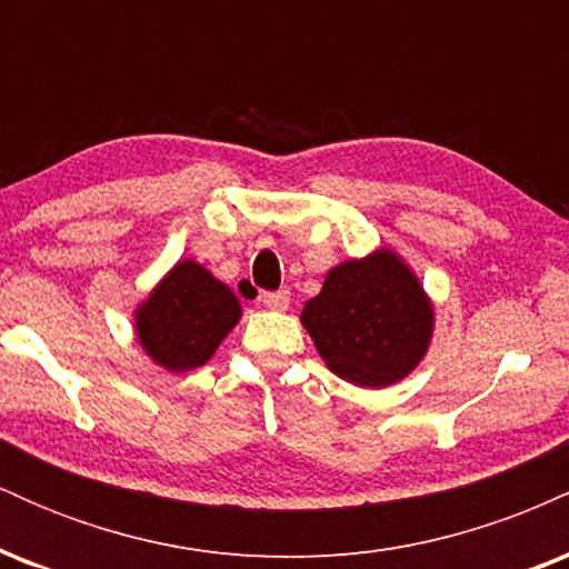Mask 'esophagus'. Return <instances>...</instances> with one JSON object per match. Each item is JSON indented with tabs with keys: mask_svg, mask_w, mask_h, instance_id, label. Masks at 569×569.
I'll use <instances>...</instances> for the list:
<instances>
[{
	"mask_svg": "<svg viewBox=\"0 0 569 569\" xmlns=\"http://www.w3.org/2000/svg\"><path fill=\"white\" fill-rule=\"evenodd\" d=\"M289 302H291V293L286 289L262 293V305L270 307V310H289Z\"/></svg>",
	"mask_w": 569,
	"mask_h": 569,
	"instance_id": "1",
	"label": "esophagus"
}]
</instances>
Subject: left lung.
Here are the masks:
<instances>
[{
    "label": "left lung",
    "instance_id": "1",
    "mask_svg": "<svg viewBox=\"0 0 569 569\" xmlns=\"http://www.w3.org/2000/svg\"><path fill=\"white\" fill-rule=\"evenodd\" d=\"M299 321L337 377L358 388H388L428 352L433 305L403 259L380 248L329 270Z\"/></svg>",
    "mask_w": 569,
    "mask_h": 569
}]
</instances>
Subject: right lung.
Listing matches in <instances>:
<instances>
[{
	"label": "right lung",
	"mask_w": 569,
	"mask_h": 569,
	"mask_svg": "<svg viewBox=\"0 0 569 569\" xmlns=\"http://www.w3.org/2000/svg\"><path fill=\"white\" fill-rule=\"evenodd\" d=\"M240 302L206 267L181 259L136 307V337L168 371L198 369L240 321Z\"/></svg>",
	"instance_id": "1"
}]
</instances>
